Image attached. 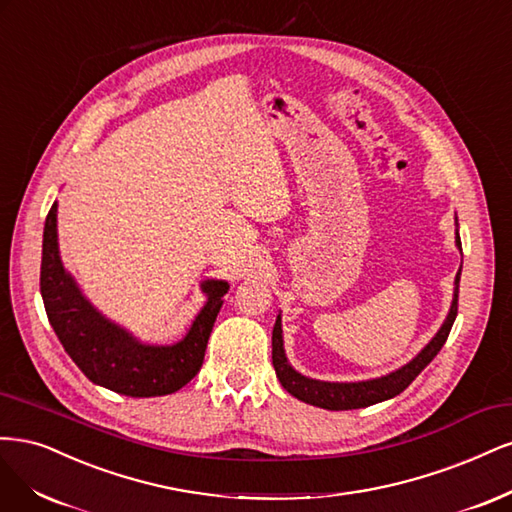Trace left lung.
Listing matches in <instances>:
<instances>
[{
    "mask_svg": "<svg viewBox=\"0 0 512 512\" xmlns=\"http://www.w3.org/2000/svg\"><path fill=\"white\" fill-rule=\"evenodd\" d=\"M457 249H461V240L457 234ZM459 274L455 276V291H453V302L449 308V315L444 319L438 334L427 342L425 349L408 361L406 366L395 370L387 376L372 378V381H359V383H327L317 381V378H308L300 372H295L285 355L283 346V327H280V315L276 317L274 332H272V364L276 370V376L280 385H283L293 398H298L306 404L327 408V410H351V408H366L372 404H378L383 400L395 398L400 395L415 378L421 374V370L430 364V361L438 355V351L444 346L449 338V332L453 327V321L457 317V298H459Z\"/></svg>",
    "mask_w": 512,
    "mask_h": 512,
    "instance_id": "obj_1",
    "label": "left lung"
}]
</instances>
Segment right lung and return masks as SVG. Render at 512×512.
<instances>
[{
  "instance_id": "obj_1",
  "label": "right lung",
  "mask_w": 512,
  "mask_h": 512,
  "mask_svg": "<svg viewBox=\"0 0 512 512\" xmlns=\"http://www.w3.org/2000/svg\"><path fill=\"white\" fill-rule=\"evenodd\" d=\"M227 289L225 280H204L202 291L208 300L185 338L170 346L144 344L106 319L65 272L57 244V202L48 210L40 268L44 308L65 353L95 385L131 398H155L185 387L204 364Z\"/></svg>"
}]
</instances>
